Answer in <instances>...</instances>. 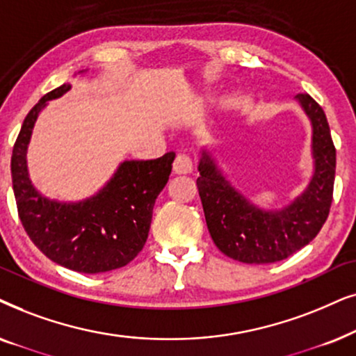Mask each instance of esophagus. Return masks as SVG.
<instances>
[{"label":"esophagus","instance_id":"esophagus-1","mask_svg":"<svg viewBox=\"0 0 356 356\" xmlns=\"http://www.w3.org/2000/svg\"><path fill=\"white\" fill-rule=\"evenodd\" d=\"M192 159L188 154H179L172 164V170L175 174H188L192 172Z\"/></svg>","mask_w":356,"mask_h":356}]
</instances>
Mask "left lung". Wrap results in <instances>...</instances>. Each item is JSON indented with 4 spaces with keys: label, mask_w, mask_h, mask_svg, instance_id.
I'll use <instances>...</instances> for the list:
<instances>
[{
    "label": "left lung",
    "mask_w": 356,
    "mask_h": 356,
    "mask_svg": "<svg viewBox=\"0 0 356 356\" xmlns=\"http://www.w3.org/2000/svg\"><path fill=\"white\" fill-rule=\"evenodd\" d=\"M296 101L312 127L314 172L307 187L290 205L262 210L226 181L216 161L202 149L198 193L213 243L227 257L243 264H273L309 244L321 231L332 203L335 146L322 107L309 94Z\"/></svg>",
    "instance_id": "1"
}]
</instances>
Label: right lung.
<instances>
[{"mask_svg":"<svg viewBox=\"0 0 356 356\" xmlns=\"http://www.w3.org/2000/svg\"><path fill=\"white\" fill-rule=\"evenodd\" d=\"M70 89V84H61L47 92L24 118L11 158L17 213L32 243L50 260L81 273L111 272L143 249L154 202L169 181L175 153L123 161L111 181L86 200L66 203L44 197L27 172V146L42 108Z\"/></svg>","mask_w":356,"mask_h":356,"instance_id":"1","label":"right lung"}]
</instances>
